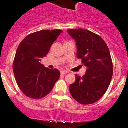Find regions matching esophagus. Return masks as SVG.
Wrapping results in <instances>:
<instances>
[{
  "label": "esophagus",
  "instance_id": "obj_1",
  "mask_svg": "<svg viewBox=\"0 0 128 128\" xmlns=\"http://www.w3.org/2000/svg\"><path fill=\"white\" fill-rule=\"evenodd\" d=\"M68 73V71H60V74H66Z\"/></svg>",
  "mask_w": 128,
  "mask_h": 128
}]
</instances>
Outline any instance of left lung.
<instances>
[{
	"instance_id": "left-lung-1",
	"label": "left lung",
	"mask_w": 128,
	"mask_h": 128,
	"mask_svg": "<svg viewBox=\"0 0 128 128\" xmlns=\"http://www.w3.org/2000/svg\"><path fill=\"white\" fill-rule=\"evenodd\" d=\"M76 40L77 58L86 67L82 77L75 76L70 91L81 104H91L102 97L107 91L113 74V65L109 50L99 35L86 29L68 30Z\"/></svg>"
}]
</instances>
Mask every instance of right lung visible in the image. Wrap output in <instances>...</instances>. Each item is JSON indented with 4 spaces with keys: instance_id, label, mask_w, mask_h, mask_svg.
Listing matches in <instances>:
<instances>
[{
    "instance_id": "obj_1",
    "label": "right lung",
    "mask_w": 128,
    "mask_h": 128,
    "mask_svg": "<svg viewBox=\"0 0 128 128\" xmlns=\"http://www.w3.org/2000/svg\"><path fill=\"white\" fill-rule=\"evenodd\" d=\"M62 32L57 29L34 32L19 45L13 61V72L19 88L28 97L40 99L45 96L59 78L57 69L45 68L40 61Z\"/></svg>"
}]
</instances>
